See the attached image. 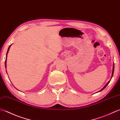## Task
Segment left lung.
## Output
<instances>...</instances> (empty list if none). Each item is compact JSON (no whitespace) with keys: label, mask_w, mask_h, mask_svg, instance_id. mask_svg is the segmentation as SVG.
I'll return each instance as SVG.
<instances>
[{"label":"left lung","mask_w":120,"mask_h":120,"mask_svg":"<svg viewBox=\"0 0 120 120\" xmlns=\"http://www.w3.org/2000/svg\"><path fill=\"white\" fill-rule=\"evenodd\" d=\"M114 64H113V70H112V76H111V79H112V76H113V73H114ZM111 79H110V81H109L108 82V83L106 84V85H105V86L104 87H103V88L101 89V90H99V91H102V90H104V89H105V87H106V86H107L108 85V84L110 83V81H111Z\"/></svg>","instance_id":"1"}]
</instances>
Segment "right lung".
<instances>
[{
	"instance_id": "1",
	"label": "right lung",
	"mask_w": 120,
	"mask_h": 120,
	"mask_svg": "<svg viewBox=\"0 0 120 120\" xmlns=\"http://www.w3.org/2000/svg\"><path fill=\"white\" fill-rule=\"evenodd\" d=\"M11 46V45L9 47V48H8V51H7V54H6V60H5V67H6H6H7V65H6V64H7V54H8V51H9V49H10V46Z\"/></svg>"
}]
</instances>
